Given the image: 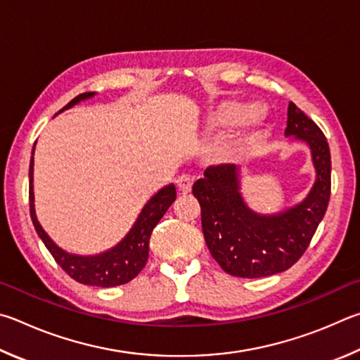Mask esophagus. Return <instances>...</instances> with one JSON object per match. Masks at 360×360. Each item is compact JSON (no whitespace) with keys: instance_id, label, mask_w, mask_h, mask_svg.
Segmentation results:
<instances>
[{"instance_id":"obj_1","label":"esophagus","mask_w":360,"mask_h":360,"mask_svg":"<svg viewBox=\"0 0 360 360\" xmlns=\"http://www.w3.org/2000/svg\"><path fill=\"white\" fill-rule=\"evenodd\" d=\"M176 186H179V191L181 193V194H188L191 191V188H193V179L190 175H180L179 179H176Z\"/></svg>"}]
</instances>
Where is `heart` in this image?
Masks as SVG:
<instances>
[{
	"label": "heart",
	"instance_id": "heart-1",
	"mask_svg": "<svg viewBox=\"0 0 360 360\" xmlns=\"http://www.w3.org/2000/svg\"><path fill=\"white\" fill-rule=\"evenodd\" d=\"M267 110L262 105H247L238 101H224V103L213 107L207 117V124L210 129H221L226 126L240 124V131L237 132L234 143L237 147L255 142L262 134L266 126Z\"/></svg>",
	"mask_w": 360,
	"mask_h": 360
}]
</instances>
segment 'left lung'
Instances as JSON below:
<instances>
[{"mask_svg": "<svg viewBox=\"0 0 360 360\" xmlns=\"http://www.w3.org/2000/svg\"><path fill=\"white\" fill-rule=\"evenodd\" d=\"M286 137L305 142L311 151L316 179L308 196L276 215L251 210L240 193L234 164L205 169L193 185L200 204L207 247L224 272L240 278L285 272L305 253L324 218L330 198V151L319 126L294 103L288 107Z\"/></svg>", "mask_w": 360, "mask_h": 360, "instance_id": "8db88e82", "label": "left lung"}]
</instances>
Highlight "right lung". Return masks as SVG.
<instances>
[{"label":"right lung","mask_w":360,"mask_h":360,"mask_svg":"<svg viewBox=\"0 0 360 360\" xmlns=\"http://www.w3.org/2000/svg\"><path fill=\"white\" fill-rule=\"evenodd\" d=\"M94 96V91L82 93L75 96L71 103L63 107V110L71 109L80 101L90 99ZM34 153V148H33ZM33 166L34 160L31 156L30 161V215L33 219L34 229L41 240L46 245L53 259L65 272L82 285L99 286V288H113L124 285V283L136 278L139 272L145 267L148 259V242L155 226L160 223L164 213L176 198V191L174 185H167L161 188L155 196H151L147 204L143 205L142 212L139 213L134 226L124 236V238L109 251L96 255V256H77L61 250L47 232L42 229L36 218L34 212V191H33Z\"/></svg>","instance_id":"add662e5"}]
</instances>
